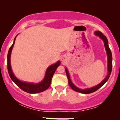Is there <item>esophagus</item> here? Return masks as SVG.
I'll list each match as a JSON object with an SVG mask.
<instances>
[{"mask_svg": "<svg viewBox=\"0 0 120 120\" xmlns=\"http://www.w3.org/2000/svg\"><path fill=\"white\" fill-rule=\"evenodd\" d=\"M64 59H65L64 56H62V57H61V61H64Z\"/></svg>", "mask_w": 120, "mask_h": 120, "instance_id": "obj_1", "label": "esophagus"}]
</instances>
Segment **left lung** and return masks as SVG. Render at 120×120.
Instances as JSON below:
<instances>
[{
    "mask_svg": "<svg viewBox=\"0 0 120 120\" xmlns=\"http://www.w3.org/2000/svg\"><path fill=\"white\" fill-rule=\"evenodd\" d=\"M95 34L97 35V36L99 37L103 41V42H104V46H105L106 52H107V57H108V73H107V76H106V77L104 78V79H103V80L101 81L99 84H98V85H96V86L94 87H92L91 88H87V89H83H83H79V88H78L77 87L75 86V85L72 83L71 78H70V75H69V74L68 69H67V68H65L66 74H67V78H68V83L70 87H71L73 90L75 91L78 92V93H82V94H88L94 93V92L96 91V90H98V89L101 87L103 85H104V83L108 81L110 75H111V71H112V52H111V49H110L108 46V39H107V38H106L105 35H103L102 33L100 32V31H96L95 32Z\"/></svg>",
    "mask_w": 120,
    "mask_h": 120,
    "instance_id": "obj_1",
    "label": "left lung"
}]
</instances>
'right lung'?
Instances as JSON below:
<instances>
[{"label": "right lung", "instance_id": "add662e5", "mask_svg": "<svg viewBox=\"0 0 120 120\" xmlns=\"http://www.w3.org/2000/svg\"><path fill=\"white\" fill-rule=\"evenodd\" d=\"M16 37L15 38L12 45L9 48L7 55V68L9 76H10L12 80L13 81V82L18 87H19L21 90L26 92V93L30 94H35L47 90L50 86L52 77H53V75L56 69L60 65V61H58L56 62L55 64L51 65L47 69L44 79L40 83H33L21 81L18 78H16V77L13 73V71H12L11 69V55L13 47L15 45Z\"/></svg>", "mask_w": 120, "mask_h": 120}]
</instances>
